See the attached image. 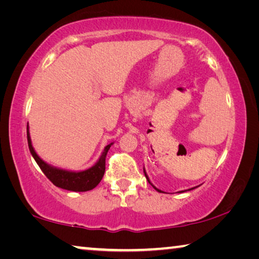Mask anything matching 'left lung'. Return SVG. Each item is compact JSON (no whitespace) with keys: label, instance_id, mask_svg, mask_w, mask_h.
<instances>
[{"label":"left lung","instance_id":"1","mask_svg":"<svg viewBox=\"0 0 259 259\" xmlns=\"http://www.w3.org/2000/svg\"><path fill=\"white\" fill-rule=\"evenodd\" d=\"M144 172H145V171H144ZM145 177H146V179H147V181H148V182H150V179H148V177H147V175H146V172H145ZM153 187H154V188H155V190H156L157 192H161L160 190H157V188H156L155 186H153Z\"/></svg>","mask_w":259,"mask_h":259}]
</instances>
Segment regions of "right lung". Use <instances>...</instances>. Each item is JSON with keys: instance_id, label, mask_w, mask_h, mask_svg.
Here are the masks:
<instances>
[{"instance_id": "right-lung-1", "label": "right lung", "mask_w": 259, "mask_h": 259, "mask_svg": "<svg viewBox=\"0 0 259 259\" xmlns=\"http://www.w3.org/2000/svg\"><path fill=\"white\" fill-rule=\"evenodd\" d=\"M27 142H28L29 151L32 153L34 160L36 161V163L41 168L43 174L48 177V179H49V181L57 187L64 188V190H67V191H73V192L90 191L98 185L105 174L106 155L109 147L112 145V144H109V145L105 147L103 154L99 157L97 163H96L94 166H91L90 169L84 170V171H80V172H73V171H66V170L54 168V166L46 163L45 161L38 157V155L34 151L32 143H30L28 125H27Z\"/></svg>"}]
</instances>
